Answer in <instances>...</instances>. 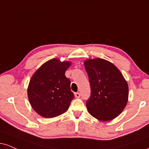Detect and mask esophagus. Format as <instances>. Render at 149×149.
Returning <instances> with one entry per match:
<instances>
[{"mask_svg": "<svg viewBox=\"0 0 149 149\" xmlns=\"http://www.w3.org/2000/svg\"><path fill=\"white\" fill-rule=\"evenodd\" d=\"M74 95H75V97H76V98H80V93H75L74 94Z\"/></svg>", "mask_w": 149, "mask_h": 149, "instance_id": "34e87169", "label": "esophagus"}]
</instances>
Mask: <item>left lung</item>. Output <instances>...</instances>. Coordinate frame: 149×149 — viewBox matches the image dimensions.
I'll return each instance as SVG.
<instances>
[{
  "label": "left lung",
  "instance_id": "1",
  "mask_svg": "<svg viewBox=\"0 0 149 149\" xmlns=\"http://www.w3.org/2000/svg\"><path fill=\"white\" fill-rule=\"evenodd\" d=\"M91 86L86 103L89 113L96 119L107 121L119 115L128 100V85L119 69L101 58L84 62Z\"/></svg>",
  "mask_w": 149,
  "mask_h": 149
}]
</instances>
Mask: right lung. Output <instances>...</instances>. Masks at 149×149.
<instances>
[{
    "label": "right lung",
    "mask_w": 149,
    "mask_h": 149,
    "mask_svg": "<svg viewBox=\"0 0 149 149\" xmlns=\"http://www.w3.org/2000/svg\"><path fill=\"white\" fill-rule=\"evenodd\" d=\"M69 61L53 58L44 63L34 73L28 87V97L33 110L44 118L64 113L74 98L71 82L65 71Z\"/></svg>",
    "instance_id": "right-lung-1"
}]
</instances>
